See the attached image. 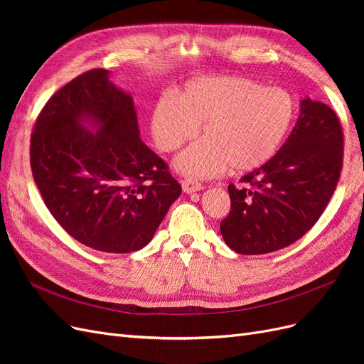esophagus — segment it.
Returning <instances> with one entry per match:
<instances>
[{
	"mask_svg": "<svg viewBox=\"0 0 364 364\" xmlns=\"http://www.w3.org/2000/svg\"><path fill=\"white\" fill-rule=\"evenodd\" d=\"M203 188V185L200 182H197L194 179H185L182 182V190L183 193L190 194V193H196V191H200Z\"/></svg>",
	"mask_w": 364,
	"mask_h": 364,
	"instance_id": "1",
	"label": "esophagus"
}]
</instances>
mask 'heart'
Masks as SVG:
<instances>
[{"label": "heart", "instance_id": "b5f03b06", "mask_svg": "<svg viewBox=\"0 0 364 364\" xmlns=\"http://www.w3.org/2000/svg\"><path fill=\"white\" fill-rule=\"evenodd\" d=\"M294 102L281 87H264L243 77H202L185 86L178 100L165 97L151 117V134L164 151H174L197 135L200 142L176 161L181 173L209 178L259 168L293 123Z\"/></svg>", "mask_w": 364, "mask_h": 364}]
</instances>
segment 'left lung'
<instances>
[{"mask_svg": "<svg viewBox=\"0 0 364 364\" xmlns=\"http://www.w3.org/2000/svg\"><path fill=\"white\" fill-rule=\"evenodd\" d=\"M343 167V130L331 107L305 98L290 136L272 159L230 183L225 243L241 255H262L304 237L325 211Z\"/></svg>", "mask_w": 364, "mask_h": 364, "instance_id": "1", "label": "left lung"}]
</instances>
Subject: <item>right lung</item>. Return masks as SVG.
I'll return each instance as SVG.
<instances>
[{"label":"right lung","mask_w":364,"mask_h":364,"mask_svg":"<svg viewBox=\"0 0 364 364\" xmlns=\"http://www.w3.org/2000/svg\"><path fill=\"white\" fill-rule=\"evenodd\" d=\"M30 165L58 223L82 245L109 253L147 246L182 191L141 141L130 94L102 68L77 75L42 107Z\"/></svg>","instance_id":"add662e5"}]
</instances>
